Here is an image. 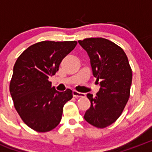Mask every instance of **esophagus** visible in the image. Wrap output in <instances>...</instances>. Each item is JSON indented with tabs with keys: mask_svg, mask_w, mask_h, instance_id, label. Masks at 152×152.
I'll use <instances>...</instances> for the list:
<instances>
[{
	"mask_svg": "<svg viewBox=\"0 0 152 152\" xmlns=\"http://www.w3.org/2000/svg\"><path fill=\"white\" fill-rule=\"evenodd\" d=\"M72 94H73V96H75V97H83V96H85V93H79V92H77V91L76 90H73Z\"/></svg>",
	"mask_w": 152,
	"mask_h": 152,
	"instance_id": "obj_1",
	"label": "esophagus"
}]
</instances>
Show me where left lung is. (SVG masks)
Segmentation results:
<instances>
[{"label": "left lung", "mask_w": 152, "mask_h": 152, "mask_svg": "<svg viewBox=\"0 0 152 152\" xmlns=\"http://www.w3.org/2000/svg\"><path fill=\"white\" fill-rule=\"evenodd\" d=\"M87 51L100 89L96 96L88 93L90 108L84 118L97 128L110 126L122 114L130 96L132 71L122 48L103 38L78 41Z\"/></svg>", "instance_id": "1"}]
</instances>
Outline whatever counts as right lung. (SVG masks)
<instances>
[{"label":"right lung","instance_id":"add662e5","mask_svg":"<svg viewBox=\"0 0 152 152\" xmlns=\"http://www.w3.org/2000/svg\"><path fill=\"white\" fill-rule=\"evenodd\" d=\"M76 44V41L39 42L25 50L13 66L10 91L14 107L22 121L38 132L56 128L64 105L72 98L71 89L58 92L48 78Z\"/></svg>","mask_w":152,"mask_h":152}]
</instances>
